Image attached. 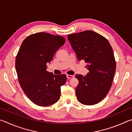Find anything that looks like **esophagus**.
I'll return each mask as SVG.
<instances>
[{
	"label": "esophagus",
	"instance_id": "esophagus-1",
	"mask_svg": "<svg viewBox=\"0 0 132 132\" xmlns=\"http://www.w3.org/2000/svg\"><path fill=\"white\" fill-rule=\"evenodd\" d=\"M66 77H67V79H72V78L74 77V76L70 75H67Z\"/></svg>",
	"mask_w": 132,
	"mask_h": 132
}]
</instances>
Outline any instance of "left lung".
Here are the masks:
<instances>
[{
    "label": "left lung",
    "mask_w": 132,
    "mask_h": 132,
    "mask_svg": "<svg viewBox=\"0 0 132 132\" xmlns=\"http://www.w3.org/2000/svg\"><path fill=\"white\" fill-rule=\"evenodd\" d=\"M71 48L79 61L84 60L89 72L76 75L79 84L76 89L80 103L93 105L101 101L111 87L116 70L113 50L105 38L93 31L69 34Z\"/></svg>",
    "instance_id": "obj_1"
}]
</instances>
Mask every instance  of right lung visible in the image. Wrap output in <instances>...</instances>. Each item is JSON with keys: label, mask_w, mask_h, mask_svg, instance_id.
I'll return each mask as SVG.
<instances>
[{"label": "right lung", "mask_w": 132, "mask_h": 132, "mask_svg": "<svg viewBox=\"0 0 132 132\" xmlns=\"http://www.w3.org/2000/svg\"><path fill=\"white\" fill-rule=\"evenodd\" d=\"M65 41L61 36L36 33L24 40L17 53L15 65L20 85L37 105L47 106L59 101L66 76L46 71V63L52 61L53 55Z\"/></svg>", "instance_id": "right-lung-1"}]
</instances>
